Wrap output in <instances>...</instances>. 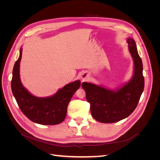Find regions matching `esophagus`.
Returning <instances> with one entry per match:
<instances>
[{
    "label": "esophagus",
    "instance_id": "esophagus-1",
    "mask_svg": "<svg viewBox=\"0 0 160 160\" xmlns=\"http://www.w3.org/2000/svg\"><path fill=\"white\" fill-rule=\"evenodd\" d=\"M88 76H89V75H88V74L85 73V72H84V73H83V74L81 75V79L84 80V79H85L88 78Z\"/></svg>",
    "mask_w": 160,
    "mask_h": 160
}]
</instances>
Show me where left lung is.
<instances>
[{
  "mask_svg": "<svg viewBox=\"0 0 160 160\" xmlns=\"http://www.w3.org/2000/svg\"><path fill=\"white\" fill-rule=\"evenodd\" d=\"M128 42L134 61V75L128 83L115 91L87 82L81 85L90 103L91 115L99 122L114 123L128 117L136 108L143 91L142 61L134 40L129 38Z\"/></svg>",
  "mask_w": 160,
  "mask_h": 160,
  "instance_id": "left-lung-1",
  "label": "left lung"
}]
</instances>
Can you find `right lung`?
Here are the masks:
<instances>
[{
    "mask_svg": "<svg viewBox=\"0 0 160 160\" xmlns=\"http://www.w3.org/2000/svg\"><path fill=\"white\" fill-rule=\"evenodd\" d=\"M22 57L20 55L14 63L12 70L11 89L18 107L27 118L32 122L41 125H57L64 121L67 107L75 92L79 89L81 81H76L66 85L53 96L45 98H37L32 95L22 86L19 67Z\"/></svg>",
    "mask_w": 160,
    "mask_h": 160,
    "instance_id": "right-lung-1",
    "label": "right lung"
}]
</instances>
